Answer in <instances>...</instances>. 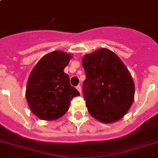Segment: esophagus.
<instances>
[{"label": "esophagus", "instance_id": "34e87169", "mask_svg": "<svg viewBox=\"0 0 158 158\" xmlns=\"http://www.w3.org/2000/svg\"><path fill=\"white\" fill-rule=\"evenodd\" d=\"M76 88H77V90L79 91V92H80V94H81V87L80 85H77V86Z\"/></svg>", "mask_w": 158, "mask_h": 158}]
</instances>
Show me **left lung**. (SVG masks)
Wrapping results in <instances>:
<instances>
[{"instance_id":"left-lung-1","label":"left lung","mask_w":158,"mask_h":158,"mask_svg":"<svg viewBox=\"0 0 158 158\" xmlns=\"http://www.w3.org/2000/svg\"><path fill=\"white\" fill-rule=\"evenodd\" d=\"M83 96L91 116L104 123L119 120L134 101L135 85L123 61L112 51L100 48L85 55Z\"/></svg>"}]
</instances>
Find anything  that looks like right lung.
<instances>
[{
  "instance_id": "1",
  "label": "right lung",
  "mask_w": 158,
  "mask_h": 158,
  "mask_svg": "<svg viewBox=\"0 0 158 158\" xmlns=\"http://www.w3.org/2000/svg\"><path fill=\"white\" fill-rule=\"evenodd\" d=\"M73 58L62 51H54L40 59L30 74L26 98L30 109L43 120H56L68 111L70 101L80 96L64 72Z\"/></svg>"
}]
</instances>
